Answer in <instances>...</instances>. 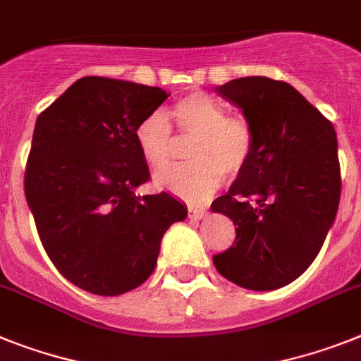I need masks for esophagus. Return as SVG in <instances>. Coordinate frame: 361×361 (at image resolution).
<instances>
[{
  "mask_svg": "<svg viewBox=\"0 0 361 361\" xmlns=\"http://www.w3.org/2000/svg\"><path fill=\"white\" fill-rule=\"evenodd\" d=\"M187 213H189L190 220H200V218L205 216V209H202V207H189V209H187Z\"/></svg>",
  "mask_w": 361,
  "mask_h": 361,
  "instance_id": "1",
  "label": "esophagus"
}]
</instances>
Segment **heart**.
<instances>
[{
    "label": "heart",
    "mask_w": 361,
    "mask_h": 361,
    "mask_svg": "<svg viewBox=\"0 0 361 361\" xmlns=\"http://www.w3.org/2000/svg\"><path fill=\"white\" fill-rule=\"evenodd\" d=\"M172 119L181 135H195L189 147L192 163L171 166L156 176L157 185L187 202H204L227 174H238L255 150V130L240 115H227L224 102L202 92L176 101ZM135 143L145 161L163 169L174 154L172 124L163 111H152L135 126Z\"/></svg>",
    "instance_id": "b5f03b06"
}]
</instances>
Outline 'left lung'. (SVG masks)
Wrapping results in <instances>:
<instances>
[{
  "label": "left lung",
  "instance_id": "8db88e82",
  "mask_svg": "<svg viewBox=\"0 0 361 361\" xmlns=\"http://www.w3.org/2000/svg\"><path fill=\"white\" fill-rule=\"evenodd\" d=\"M255 130V150L226 195L211 204L231 218L233 246L213 257L242 288H283L307 271L338 213L334 126L288 82L242 77L216 87Z\"/></svg>",
  "mask_w": 361,
  "mask_h": 361
}]
</instances>
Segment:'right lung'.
<instances>
[{"mask_svg": "<svg viewBox=\"0 0 361 361\" xmlns=\"http://www.w3.org/2000/svg\"><path fill=\"white\" fill-rule=\"evenodd\" d=\"M161 87L84 77L36 119L25 198L60 274L97 295H121L156 268L165 231L187 216L169 192L135 195L150 180L135 126L163 104Z\"/></svg>", "mask_w": 361, "mask_h": 361, "instance_id": "right-lung-1", "label": "right lung"}]
</instances>
